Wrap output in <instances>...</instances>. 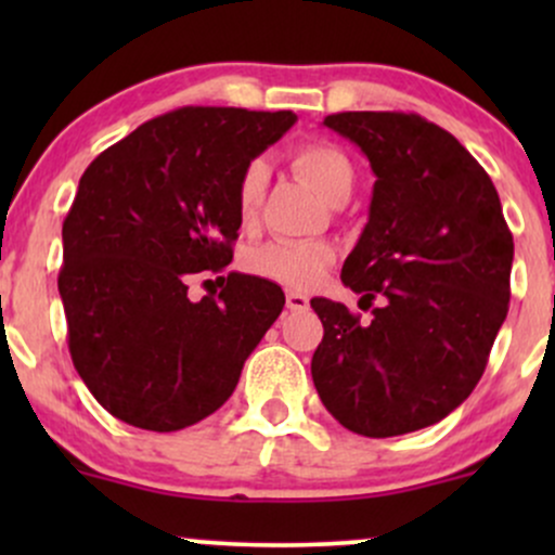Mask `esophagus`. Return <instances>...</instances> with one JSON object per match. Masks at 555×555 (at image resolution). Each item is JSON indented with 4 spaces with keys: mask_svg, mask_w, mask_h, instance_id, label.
Returning <instances> with one entry per match:
<instances>
[{
    "mask_svg": "<svg viewBox=\"0 0 555 555\" xmlns=\"http://www.w3.org/2000/svg\"><path fill=\"white\" fill-rule=\"evenodd\" d=\"M310 299L305 295H299V292H286V308L289 310H308Z\"/></svg>",
    "mask_w": 555,
    "mask_h": 555,
    "instance_id": "34e87169",
    "label": "esophagus"
}]
</instances>
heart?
Masks as SVG:
<instances>
[{"label": "heart", "mask_w": 555, "mask_h": 555, "mask_svg": "<svg viewBox=\"0 0 555 555\" xmlns=\"http://www.w3.org/2000/svg\"><path fill=\"white\" fill-rule=\"evenodd\" d=\"M292 167L328 203L352 193L354 167L339 145L326 143V140H310V143L297 145L292 151ZM266 180H269V167H266L263 158H253L242 169L237 182V206L242 216L256 214L260 197H263ZM331 263H334V247L328 242L276 240L258 247L250 256L253 271L289 286L315 284Z\"/></svg>", "instance_id": "obj_1"}]
</instances>
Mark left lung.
<instances>
[{
	"mask_svg": "<svg viewBox=\"0 0 555 555\" xmlns=\"http://www.w3.org/2000/svg\"><path fill=\"white\" fill-rule=\"evenodd\" d=\"M323 125L360 145L371 216L341 282L373 305L310 299L323 323L310 373L326 410L367 438L428 428L473 393L508 313L514 240L473 154L420 114L341 112Z\"/></svg>",
	"mask_w": 555,
	"mask_h": 555,
	"instance_id": "obj_1",
	"label": "left lung"
}]
</instances>
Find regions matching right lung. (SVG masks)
Segmentation results:
<instances>
[{
  "label": "right lung",
  "mask_w": 555,
  "mask_h": 555,
  "mask_svg": "<svg viewBox=\"0 0 555 555\" xmlns=\"http://www.w3.org/2000/svg\"><path fill=\"white\" fill-rule=\"evenodd\" d=\"M297 122L292 112L182 106L149 119L82 171L62 224L60 295L75 371L114 417L171 433L232 397L284 308L282 286L227 273L188 297L193 273L232 263L242 169Z\"/></svg>",
  "instance_id": "add662e5"
}]
</instances>
